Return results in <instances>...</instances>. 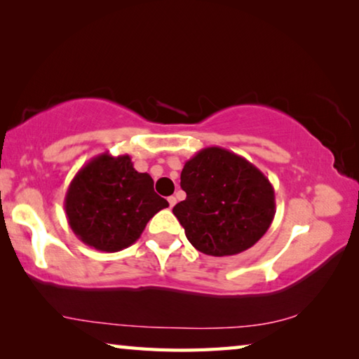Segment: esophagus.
Returning <instances> with one entry per match:
<instances>
[{
  "label": "esophagus",
  "instance_id": "34e87169",
  "mask_svg": "<svg viewBox=\"0 0 359 359\" xmlns=\"http://www.w3.org/2000/svg\"><path fill=\"white\" fill-rule=\"evenodd\" d=\"M168 203H169V208H174L175 203H177V199H175V196H169Z\"/></svg>",
  "mask_w": 359,
  "mask_h": 359
}]
</instances>
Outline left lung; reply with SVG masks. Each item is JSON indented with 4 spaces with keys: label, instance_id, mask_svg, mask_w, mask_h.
Listing matches in <instances>:
<instances>
[{
    "label": "left lung",
    "instance_id": "8db88e82",
    "mask_svg": "<svg viewBox=\"0 0 359 359\" xmlns=\"http://www.w3.org/2000/svg\"><path fill=\"white\" fill-rule=\"evenodd\" d=\"M185 201L174 215L196 250L231 257L253 247L276 215V194L259 169L222 147H205L185 163L180 174Z\"/></svg>",
    "mask_w": 359,
    "mask_h": 359
}]
</instances>
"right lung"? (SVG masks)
I'll list each match as a JSON object with an SVG mask.
<instances>
[{
    "label": "right lung",
    "instance_id": "obj_1",
    "mask_svg": "<svg viewBox=\"0 0 359 359\" xmlns=\"http://www.w3.org/2000/svg\"><path fill=\"white\" fill-rule=\"evenodd\" d=\"M168 205L155 193L154 179L133 168L130 155L92 158L71 180L65 198L72 233L109 253L135 244L150 218Z\"/></svg>",
    "mask_w": 359,
    "mask_h": 359
}]
</instances>
